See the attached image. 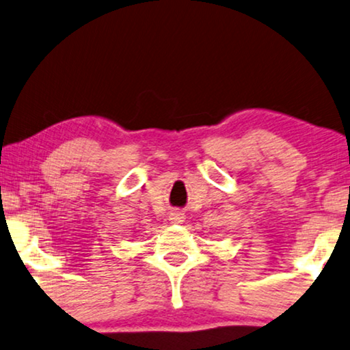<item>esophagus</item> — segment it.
Wrapping results in <instances>:
<instances>
[{
    "label": "esophagus",
    "instance_id": "1",
    "mask_svg": "<svg viewBox=\"0 0 350 350\" xmlns=\"http://www.w3.org/2000/svg\"><path fill=\"white\" fill-rule=\"evenodd\" d=\"M169 219H170V223H174V224H181L185 221V213L178 212V210H174V212L169 215Z\"/></svg>",
    "mask_w": 350,
    "mask_h": 350
}]
</instances>
